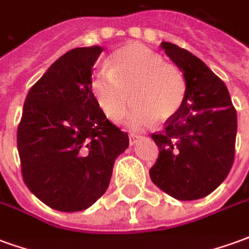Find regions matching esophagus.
I'll return each instance as SVG.
<instances>
[{
    "label": "esophagus",
    "instance_id": "34e87169",
    "mask_svg": "<svg viewBox=\"0 0 249 249\" xmlns=\"http://www.w3.org/2000/svg\"><path fill=\"white\" fill-rule=\"evenodd\" d=\"M141 136L140 135H135V133H130L129 135V144L130 145H135L137 140H140Z\"/></svg>",
    "mask_w": 249,
    "mask_h": 249
}]
</instances>
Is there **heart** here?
Returning a JSON list of instances; mask_svg holds the SVG:
<instances>
[{"instance_id":"heart-1","label":"heart","mask_w":249,"mask_h":249,"mask_svg":"<svg viewBox=\"0 0 249 249\" xmlns=\"http://www.w3.org/2000/svg\"><path fill=\"white\" fill-rule=\"evenodd\" d=\"M108 64L109 71L92 76L90 92L109 119L117 120L125 113L130 94L136 105L128 125L133 129H142L159 117L172 119L180 110L187 92L185 78L178 66L164 62L157 52L128 44L114 52Z\"/></svg>"}]
</instances>
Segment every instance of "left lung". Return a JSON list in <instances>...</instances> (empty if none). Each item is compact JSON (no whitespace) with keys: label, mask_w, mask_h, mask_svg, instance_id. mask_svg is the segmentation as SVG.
I'll list each match as a JSON object with an SVG mask.
<instances>
[{"label":"left lung","mask_w":249,"mask_h":249,"mask_svg":"<svg viewBox=\"0 0 249 249\" xmlns=\"http://www.w3.org/2000/svg\"><path fill=\"white\" fill-rule=\"evenodd\" d=\"M183 71L187 92L176 116L152 133L159 157L149 169L155 185L178 200L213 192L235 160L237 116L228 89L200 58L171 42H161Z\"/></svg>","instance_id":"obj_1"}]
</instances>
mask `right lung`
<instances>
[{"mask_svg":"<svg viewBox=\"0 0 249 249\" xmlns=\"http://www.w3.org/2000/svg\"><path fill=\"white\" fill-rule=\"evenodd\" d=\"M101 46L66 52L30 88L17 129L26 187L61 212L89 208L109 187L129 137L112 124L90 92Z\"/></svg>","mask_w":249,"mask_h":249,"instance_id":"obj_1","label":"right lung"}]
</instances>
